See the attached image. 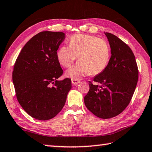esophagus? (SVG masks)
<instances>
[{
    "instance_id": "1",
    "label": "esophagus",
    "mask_w": 152,
    "mask_h": 152,
    "mask_svg": "<svg viewBox=\"0 0 152 152\" xmlns=\"http://www.w3.org/2000/svg\"><path fill=\"white\" fill-rule=\"evenodd\" d=\"M72 83L73 85H76L77 84H79V83H80V80H76V79H72Z\"/></svg>"
}]
</instances>
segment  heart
Masks as SVG:
<instances>
[{
  "instance_id": "obj_1",
  "label": "heart",
  "mask_w": 152,
  "mask_h": 152,
  "mask_svg": "<svg viewBox=\"0 0 152 152\" xmlns=\"http://www.w3.org/2000/svg\"><path fill=\"white\" fill-rule=\"evenodd\" d=\"M110 45L96 37L77 34L71 37L69 46H61L57 52V58L61 66L69 67L74 61L78 62L66 71V77L79 79L88 72L96 75L106 69L110 58Z\"/></svg>"
}]
</instances>
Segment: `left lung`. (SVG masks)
Returning a JSON list of instances; mask_svg holds the SVG:
<instances>
[{
	"mask_svg": "<svg viewBox=\"0 0 152 152\" xmlns=\"http://www.w3.org/2000/svg\"><path fill=\"white\" fill-rule=\"evenodd\" d=\"M111 48V58L103 72L94 77L84 98L87 109L100 118L118 115L127 107L138 79L135 56L129 46L117 36L104 33Z\"/></svg>",
	"mask_w": 152,
	"mask_h": 152,
	"instance_id": "obj_1",
	"label": "left lung"
}]
</instances>
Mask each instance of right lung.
I'll use <instances>...</instances> for the list:
<instances>
[{"label":"right lung","instance_id":"1","mask_svg":"<svg viewBox=\"0 0 152 152\" xmlns=\"http://www.w3.org/2000/svg\"><path fill=\"white\" fill-rule=\"evenodd\" d=\"M62 32L42 31L27 42L16 59L12 73L15 94L20 106L39 120L52 119L62 110L72 80L58 79L63 70L57 58Z\"/></svg>","mask_w":152,"mask_h":152}]
</instances>
